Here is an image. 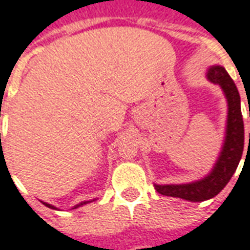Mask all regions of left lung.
Wrapping results in <instances>:
<instances>
[{
	"label": "left lung",
	"instance_id": "1",
	"mask_svg": "<svg viewBox=\"0 0 250 250\" xmlns=\"http://www.w3.org/2000/svg\"><path fill=\"white\" fill-rule=\"evenodd\" d=\"M206 77L210 83L222 88L228 101V120L222 150L214 167L203 179L187 184H154L155 191L165 196L180 198L189 202H204L214 198L226 187L241 161L244 151V120L241 113L240 93L231 77L229 76L225 67L219 64L210 66Z\"/></svg>",
	"mask_w": 250,
	"mask_h": 250
}]
</instances>
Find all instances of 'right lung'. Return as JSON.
Listing matches in <instances>:
<instances>
[{
	"instance_id": "right-lung-1",
	"label": "right lung",
	"mask_w": 250,
	"mask_h": 250,
	"mask_svg": "<svg viewBox=\"0 0 250 250\" xmlns=\"http://www.w3.org/2000/svg\"><path fill=\"white\" fill-rule=\"evenodd\" d=\"M90 202H92V200H90ZM90 202H88V200H86V202H81V203H78V204H77V206H74L73 208H78V207H81V206H83V204L90 203ZM42 203L44 204V206H47V207H50V208H54V210H58V208H57V207H54L52 204H48V203H46V202H42Z\"/></svg>"
}]
</instances>
